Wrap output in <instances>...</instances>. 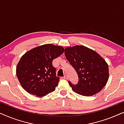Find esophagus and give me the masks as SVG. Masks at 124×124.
I'll return each mask as SVG.
<instances>
[{
  "label": "esophagus",
  "mask_w": 124,
  "mask_h": 124,
  "mask_svg": "<svg viewBox=\"0 0 124 124\" xmlns=\"http://www.w3.org/2000/svg\"><path fill=\"white\" fill-rule=\"evenodd\" d=\"M64 78L65 79H68V76L67 75H65L64 76Z\"/></svg>",
  "instance_id": "esophagus-1"
}]
</instances>
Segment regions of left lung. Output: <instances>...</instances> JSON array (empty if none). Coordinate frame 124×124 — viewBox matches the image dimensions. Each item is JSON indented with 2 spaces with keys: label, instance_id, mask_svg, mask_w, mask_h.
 <instances>
[{
  "label": "left lung",
  "instance_id": "obj_1",
  "mask_svg": "<svg viewBox=\"0 0 124 124\" xmlns=\"http://www.w3.org/2000/svg\"><path fill=\"white\" fill-rule=\"evenodd\" d=\"M66 58L77 72L78 82L69 84L74 92L89 96L99 93L108 80V65L103 58L94 50L84 46L65 49Z\"/></svg>",
  "mask_w": 124,
  "mask_h": 124
}]
</instances>
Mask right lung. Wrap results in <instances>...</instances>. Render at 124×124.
Masks as SVG:
<instances>
[{
  "mask_svg": "<svg viewBox=\"0 0 124 124\" xmlns=\"http://www.w3.org/2000/svg\"><path fill=\"white\" fill-rule=\"evenodd\" d=\"M64 51L62 46L46 44L26 52L16 67V75L25 90L42 97L55 90L60 78L56 77L52 61Z\"/></svg>",
  "mask_w": 124,
  "mask_h": 124,
  "instance_id": "right-lung-1",
  "label": "right lung"
}]
</instances>
